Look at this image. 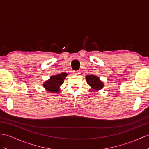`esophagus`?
Masks as SVG:
<instances>
[{
	"label": "esophagus",
	"instance_id": "obj_1",
	"mask_svg": "<svg viewBox=\"0 0 149 149\" xmlns=\"http://www.w3.org/2000/svg\"><path fill=\"white\" fill-rule=\"evenodd\" d=\"M73 74H76V75H79V74H80V71H74Z\"/></svg>",
	"mask_w": 149,
	"mask_h": 149
}]
</instances>
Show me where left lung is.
Wrapping results in <instances>:
<instances>
[{
	"label": "left lung",
	"mask_w": 149,
	"mask_h": 149,
	"mask_svg": "<svg viewBox=\"0 0 149 149\" xmlns=\"http://www.w3.org/2000/svg\"><path fill=\"white\" fill-rule=\"evenodd\" d=\"M85 78L87 83L91 87V89H90L91 91L97 92L103 88L104 84L99 79V77L95 75L90 74L86 75Z\"/></svg>",
	"instance_id": "obj_1"
}]
</instances>
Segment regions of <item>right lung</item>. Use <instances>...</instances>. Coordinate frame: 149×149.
<instances>
[{"label":"right lung","instance_id":"1","mask_svg":"<svg viewBox=\"0 0 149 149\" xmlns=\"http://www.w3.org/2000/svg\"><path fill=\"white\" fill-rule=\"evenodd\" d=\"M68 75V74L66 72H61V74L52 76L48 80L43 82V88L46 91L51 93H59L61 90L60 86L63 85L65 78Z\"/></svg>","mask_w":149,"mask_h":149}]
</instances>
